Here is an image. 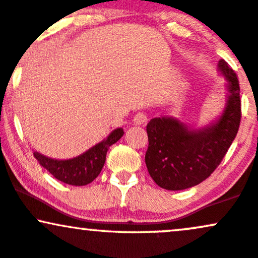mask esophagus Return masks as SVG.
<instances>
[{
	"label": "esophagus",
	"instance_id": "34e87169",
	"mask_svg": "<svg viewBox=\"0 0 258 258\" xmlns=\"http://www.w3.org/2000/svg\"><path fill=\"white\" fill-rule=\"evenodd\" d=\"M134 121L136 124H143L144 122H147V115L144 112H137L135 115Z\"/></svg>",
	"mask_w": 258,
	"mask_h": 258
}]
</instances>
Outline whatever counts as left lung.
<instances>
[{"label": "left lung", "instance_id": "obj_1", "mask_svg": "<svg viewBox=\"0 0 258 258\" xmlns=\"http://www.w3.org/2000/svg\"><path fill=\"white\" fill-rule=\"evenodd\" d=\"M218 67L229 92L219 120L201 130L188 128L172 117H155L147 124L146 165L161 188L179 191L202 182L222 163L236 137L241 121L239 79L224 60Z\"/></svg>", "mask_w": 258, "mask_h": 258}]
</instances>
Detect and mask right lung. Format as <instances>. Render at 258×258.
Instances as JSON below:
<instances>
[{"label":"right lung","mask_w":258,"mask_h":258,"mask_svg":"<svg viewBox=\"0 0 258 258\" xmlns=\"http://www.w3.org/2000/svg\"><path fill=\"white\" fill-rule=\"evenodd\" d=\"M123 136L122 128H116L103 142L95 144L86 153L67 160H56L34 152V157L53 177L67 185L84 186L92 182L100 174L105 164L106 153L110 146Z\"/></svg>","instance_id":"right-lung-1"}]
</instances>
